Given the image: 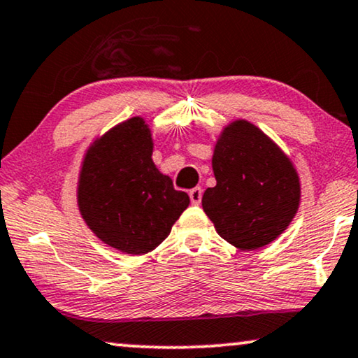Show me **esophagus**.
I'll return each mask as SVG.
<instances>
[{"mask_svg":"<svg viewBox=\"0 0 358 358\" xmlns=\"http://www.w3.org/2000/svg\"><path fill=\"white\" fill-rule=\"evenodd\" d=\"M189 199L193 204H199L201 199H203V189L201 188H193L189 191Z\"/></svg>","mask_w":358,"mask_h":358,"instance_id":"esophagus-1","label":"esophagus"}]
</instances>
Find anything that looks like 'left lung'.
Segmentation results:
<instances>
[{
    "mask_svg": "<svg viewBox=\"0 0 358 358\" xmlns=\"http://www.w3.org/2000/svg\"><path fill=\"white\" fill-rule=\"evenodd\" d=\"M215 183L203 209L217 234L238 250L269 245L295 217L300 180L292 160L273 139L246 120L220 133L213 155Z\"/></svg>",
    "mask_w": 358,
    "mask_h": 358,
    "instance_id": "left-lung-1",
    "label": "left lung"
}]
</instances>
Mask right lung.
<instances>
[{
  "mask_svg": "<svg viewBox=\"0 0 358 358\" xmlns=\"http://www.w3.org/2000/svg\"><path fill=\"white\" fill-rule=\"evenodd\" d=\"M152 148L149 127L133 117L95 139L80 167V215L103 243L128 255L157 248L189 204L155 167Z\"/></svg>",
  "mask_w": 358,
  "mask_h": 358,
  "instance_id": "add662e5",
  "label": "right lung"
}]
</instances>
